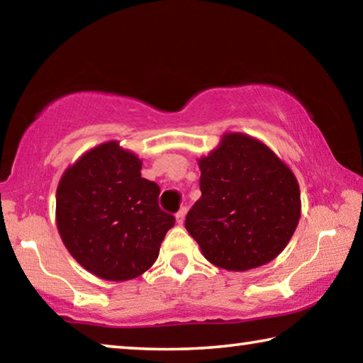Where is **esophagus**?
<instances>
[{
	"instance_id": "esophagus-1",
	"label": "esophagus",
	"mask_w": 363,
	"mask_h": 363,
	"mask_svg": "<svg viewBox=\"0 0 363 363\" xmlns=\"http://www.w3.org/2000/svg\"><path fill=\"white\" fill-rule=\"evenodd\" d=\"M186 213H187V208L184 206V208H181L179 211L176 213V223L179 224V225H182V223H184V219H186Z\"/></svg>"
}]
</instances>
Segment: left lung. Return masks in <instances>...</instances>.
<instances>
[{
    "label": "left lung",
    "instance_id": "8db88e82",
    "mask_svg": "<svg viewBox=\"0 0 363 363\" xmlns=\"http://www.w3.org/2000/svg\"><path fill=\"white\" fill-rule=\"evenodd\" d=\"M201 196L186 229L214 266L233 272L264 266L290 242L301 218L293 171L261 140L225 133L199 160Z\"/></svg>",
    "mask_w": 363,
    "mask_h": 363
}]
</instances>
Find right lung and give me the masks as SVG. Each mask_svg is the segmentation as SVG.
<instances>
[{
  "instance_id": "1",
  "label": "right lung",
  "mask_w": 363,
  "mask_h": 363,
  "mask_svg": "<svg viewBox=\"0 0 363 363\" xmlns=\"http://www.w3.org/2000/svg\"><path fill=\"white\" fill-rule=\"evenodd\" d=\"M143 162L116 140L101 144L65 169L56 220L69 253L104 280L139 277L157 261L174 216L158 206L160 187L140 177Z\"/></svg>"
}]
</instances>
